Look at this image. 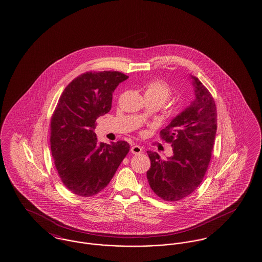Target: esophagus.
I'll list each match as a JSON object with an SVG mask.
<instances>
[{
  "mask_svg": "<svg viewBox=\"0 0 262 262\" xmlns=\"http://www.w3.org/2000/svg\"><path fill=\"white\" fill-rule=\"evenodd\" d=\"M131 152L135 154V155H140V154H142L143 149H142V147H141L140 145H133L131 147Z\"/></svg>",
  "mask_w": 262,
  "mask_h": 262,
  "instance_id": "obj_1",
  "label": "esophagus"
}]
</instances>
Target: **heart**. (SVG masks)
<instances>
[{
    "instance_id": "b5f03b06",
    "label": "heart",
    "mask_w": 262,
    "mask_h": 262,
    "mask_svg": "<svg viewBox=\"0 0 262 262\" xmlns=\"http://www.w3.org/2000/svg\"><path fill=\"white\" fill-rule=\"evenodd\" d=\"M171 95L170 87L162 80H152L145 85L144 97L145 98L156 99L162 104L165 103Z\"/></svg>"
}]
</instances>
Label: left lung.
I'll return each mask as SVG.
<instances>
[{
  "label": "left lung",
  "mask_w": 262,
  "mask_h": 262,
  "mask_svg": "<svg viewBox=\"0 0 262 262\" xmlns=\"http://www.w3.org/2000/svg\"><path fill=\"white\" fill-rule=\"evenodd\" d=\"M195 98L161 131L171 143L173 155L162 160L147 151L151 166L146 172L150 187L165 201H179L191 194L208 170L217 129L216 106L202 82L191 75Z\"/></svg>",
  "instance_id": "left-lung-1"
}]
</instances>
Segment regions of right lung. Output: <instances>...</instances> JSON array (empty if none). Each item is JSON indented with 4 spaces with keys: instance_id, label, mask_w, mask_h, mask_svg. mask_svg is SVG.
<instances>
[{
    "instance_id": "right-lung-1",
    "label": "right lung",
    "mask_w": 262,
    "mask_h": 262,
    "mask_svg": "<svg viewBox=\"0 0 262 262\" xmlns=\"http://www.w3.org/2000/svg\"><path fill=\"white\" fill-rule=\"evenodd\" d=\"M127 75L114 71L78 75L60 96L51 120V149L60 179L70 191L90 197L112 180L130 145L98 142L96 120L112 107L113 92Z\"/></svg>"
}]
</instances>
